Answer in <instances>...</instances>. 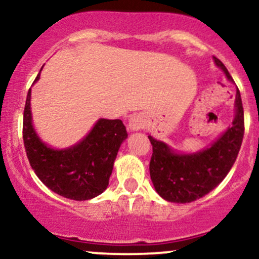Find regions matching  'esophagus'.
<instances>
[{
  "mask_svg": "<svg viewBox=\"0 0 259 259\" xmlns=\"http://www.w3.org/2000/svg\"><path fill=\"white\" fill-rule=\"evenodd\" d=\"M144 127V118L141 115H133L128 119V128L131 131H140Z\"/></svg>",
  "mask_w": 259,
  "mask_h": 259,
  "instance_id": "obj_1",
  "label": "esophagus"
}]
</instances>
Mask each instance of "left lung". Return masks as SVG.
<instances>
[{
	"mask_svg": "<svg viewBox=\"0 0 259 259\" xmlns=\"http://www.w3.org/2000/svg\"><path fill=\"white\" fill-rule=\"evenodd\" d=\"M216 65L233 82L226 66L213 57ZM236 115L232 126L210 147L193 154H179L168 144L148 136L153 146L149 173L155 190L164 200L178 204L195 201L215 189L229 174L240 152L244 133L243 106L236 91Z\"/></svg>",
	"mask_w": 259,
	"mask_h": 259,
	"instance_id": "8db88e82",
	"label": "left lung"
}]
</instances>
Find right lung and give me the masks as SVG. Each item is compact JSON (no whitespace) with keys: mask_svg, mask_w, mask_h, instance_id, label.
I'll return each instance as SVG.
<instances>
[{"mask_svg":"<svg viewBox=\"0 0 259 259\" xmlns=\"http://www.w3.org/2000/svg\"><path fill=\"white\" fill-rule=\"evenodd\" d=\"M39 77L40 73L34 82ZM126 138L127 131L121 119L100 118L90 133L75 146L51 148L33 128L29 89L23 113L24 148L40 182L58 195L84 201L104 193L119 147Z\"/></svg>","mask_w":259,"mask_h":259,"instance_id":"1","label":"right lung"}]
</instances>
